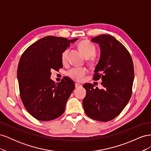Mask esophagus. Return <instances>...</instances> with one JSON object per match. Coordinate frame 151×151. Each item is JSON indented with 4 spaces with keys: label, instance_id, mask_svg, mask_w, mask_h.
I'll use <instances>...</instances> for the list:
<instances>
[{
    "label": "esophagus",
    "instance_id": "34e87169",
    "mask_svg": "<svg viewBox=\"0 0 151 151\" xmlns=\"http://www.w3.org/2000/svg\"><path fill=\"white\" fill-rule=\"evenodd\" d=\"M75 87H76V88H81L82 85H81L80 84L76 83V84H75Z\"/></svg>",
    "mask_w": 151,
    "mask_h": 151
}]
</instances>
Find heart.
<instances>
[{"instance_id":"1","label":"heart","mask_w":151,"mask_h":151,"mask_svg":"<svg viewBox=\"0 0 151 151\" xmlns=\"http://www.w3.org/2000/svg\"><path fill=\"white\" fill-rule=\"evenodd\" d=\"M79 48L87 58L94 56L96 52L94 45L86 40L82 41L80 42L79 44ZM68 52H69L68 49H66L63 52L61 56L62 62L63 63H65L67 61ZM86 73L87 70L85 68H73L67 72V75L72 79L77 81H81L83 79V77L86 74Z\"/></svg>"}]
</instances>
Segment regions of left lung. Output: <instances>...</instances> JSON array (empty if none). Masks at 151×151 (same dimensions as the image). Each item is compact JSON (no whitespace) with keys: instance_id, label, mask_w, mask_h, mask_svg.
<instances>
[{"instance_id":"obj_1","label":"left lung","mask_w":151,"mask_h":151,"mask_svg":"<svg viewBox=\"0 0 151 151\" xmlns=\"http://www.w3.org/2000/svg\"><path fill=\"white\" fill-rule=\"evenodd\" d=\"M99 45L101 55L93 79L102 81L103 89L88 83L84 111L94 120L108 122L116 117L129 102L134 79L132 59L127 48L113 36L101 35L91 39Z\"/></svg>"}]
</instances>
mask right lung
I'll return each mask as SVG.
<instances>
[{
  "mask_svg": "<svg viewBox=\"0 0 151 151\" xmlns=\"http://www.w3.org/2000/svg\"><path fill=\"white\" fill-rule=\"evenodd\" d=\"M77 40L45 36L22 53L17 72L20 96L26 110L36 119L52 120L64 112L75 84L67 77L55 83L50 79L51 70L62 68L63 52Z\"/></svg>",
  "mask_w": 151,
  "mask_h": 151,
  "instance_id": "add662e5",
  "label": "right lung"
}]
</instances>
